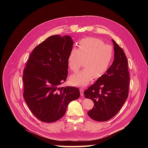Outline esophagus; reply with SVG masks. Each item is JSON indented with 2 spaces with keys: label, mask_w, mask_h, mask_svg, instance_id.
<instances>
[{
  "label": "esophagus",
  "mask_w": 148,
  "mask_h": 148,
  "mask_svg": "<svg viewBox=\"0 0 148 148\" xmlns=\"http://www.w3.org/2000/svg\"><path fill=\"white\" fill-rule=\"evenodd\" d=\"M80 95L82 96H83V95H84V89H83V88H80Z\"/></svg>",
  "instance_id": "esophagus-1"
}]
</instances>
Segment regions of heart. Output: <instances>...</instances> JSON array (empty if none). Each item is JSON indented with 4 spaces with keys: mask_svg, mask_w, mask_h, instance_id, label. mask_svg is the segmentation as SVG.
<instances>
[{
    "mask_svg": "<svg viewBox=\"0 0 148 148\" xmlns=\"http://www.w3.org/2000/svg\"><path fill=\"white\" fill-rule=\"evenodd\" d=\"M113 56V49L102 40L92 37L84 38L78 42V48H72L68 56L70 69L77 72L82 66L84 69L71 76V84L76 86L88 84L93 79L103 76L109 69Z\"/></svg>",
    "mask_w": 148,
    "mask_h": 148,
    "instance_id": "1",
    "label": "heart"
}]
</instances>
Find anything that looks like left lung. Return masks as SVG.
<instances>
[{
	"label": "left lung",
	"mask_w": 148,
	"mask_h": 148,
	"mask_svg": "<svg viewBox=\"0 0 148 148\" xmlns=\"http://www.w3.org/2000/svg\"><path fill=\"white\" fill-rule=\"evenodd\" d=\"M114 60L106 73L84 92L91 99L93 108L88 114L97 121H106L120 110L128 96L129 73L127 60L123 49L112 40Z\"/></svg>",
	"instance_id": "8db88e82"
}]
</instances>
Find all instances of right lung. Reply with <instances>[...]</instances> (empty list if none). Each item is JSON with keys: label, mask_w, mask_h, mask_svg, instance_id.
I'll use <instances>...</instances> for the list:
<instances>
[{"label": "right lung", "mask_w": 148, "mask_h": 148, "mask_svg": "<svg viewBox=\"0 0 148 148\" xmlns=\"http://www.w3.org/2000/svg\"><path fill=\"white\" fill-rule=\"evenodd\" d=\"M73 44L68 35L49 36L34 48L26 63L23 97L41 121H58L65 113L69 103L80 97L77 88L59 87L67 77V59Z\"/></svg>", "instance_id": "obj_1"}]
</instances>
